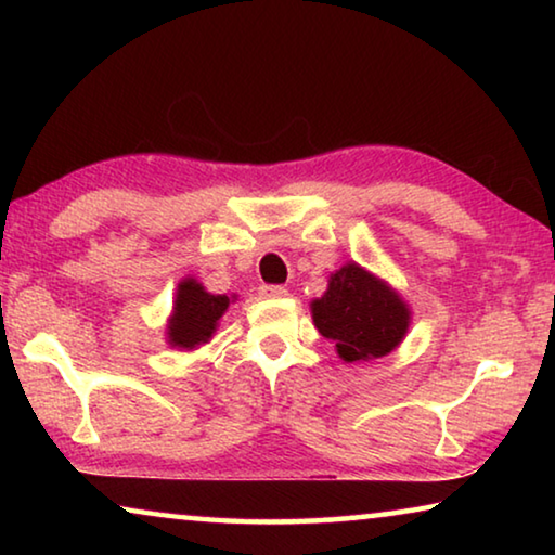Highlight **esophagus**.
Returning <instances> with one entry per match:
<instances>
[{"label": "esophagus", "instance_id": "1", "mask_svg": "<svg viewBox=\"0 0 555 555\" xmlns=\"http://www.w3.org/2000/svg\"><path fill=\"white\" fill-rule=\"evenodd\" d=\"M259 294L264 298H286L288 288H284V286H261Z\"/></svg>", "mask_w": 555, "mask_h": 555}]
</instances>
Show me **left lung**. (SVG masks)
<instances>
[{
    "instance_id": "obj_1",
    "label": "left lung",
    "mask_w": 555,
    "mask_h": 555,
    "mask_svg": "<svg viewBox=\"0 0 555 555\" xmlns=\"http://www.w3.org/2000/svg\"><path fill=\"white\" fill-rule=\"evenodd\" d=\"M318 333L335 343L343 362H370L397 350L411 325V308L389 281L347 261L311 300Z\"/></svg>"
}]
</instances>
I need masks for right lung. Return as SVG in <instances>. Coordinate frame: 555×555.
<instances>
[{
	"mask_svg": "<svg viewBox=\"0 0 555 555\" xmlns=\"http://www.w3.org/2000/svg\"><path fill=\"white\" fill-rule=\"evenodd\" d=\"M232 300H237V296L228 298L224 294H210L195 276L178 281L171 315L166 321L168 347L193 352L201 345L210 343Z\"/></svg>",
	"mask_w": 555,
	"mask_h": 555,
	"instance_id": "obj_1",
	"label": "right lung"
}]
</instances>
